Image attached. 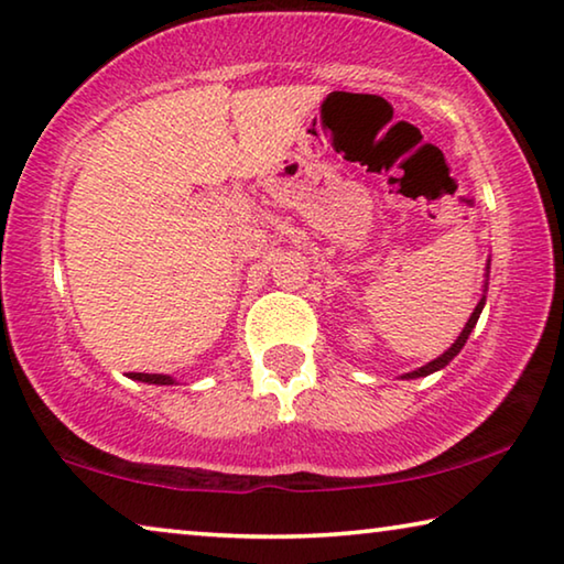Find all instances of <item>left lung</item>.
<instances>
[{
    "mask_svg": "<svg viewBox=\"0 0 564 564\" xmlns=\"http://www.w3.org/2000/svg\"><path fill=\"white\" fill-rule=\"evenodd\" d=\"M487 275H489V263H487ZM485 291H487V285H485ZM485 301H487V296H481V299H479L477 308L471 311V316H469V321H467V326L462 328V334L457 336V341H454L449 348H446V351H444L442 356H436L434 361H429L426 366H422V369H416V371H409V373H404V377H401V379H419V377H429V373H434V371L444 369V366L449 364V361L454 359V356H457V354L462 351V346L467 344V338H469V334H471V328L477 326V321H479L481 308H485Z\"/></svg>",
    "mask_w": 564,
    "mask_h": 564,
    "instance_id": "obj_1",
    "label": "left lung"
}]
</instances>
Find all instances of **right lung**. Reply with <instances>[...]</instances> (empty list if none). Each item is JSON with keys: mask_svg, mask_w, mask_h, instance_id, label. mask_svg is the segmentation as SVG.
Returning <instances> with one entry per match:
<instances>
[{"mask_svg": "<svg viewBox=\"0 0 564 564\" xmlns=\"http://www.w3.org/2000/svg\"><path fill=\"white\" fill-rule=\"evenodd\" d=\"M132 381H145V383H158V387H170L175 383L173 377H165V373H128Z\"/></svg>", "mask_w": 564, "mask_h": 564, "instance_id": "obj_1", "label": "right lung"}]
</instances>
